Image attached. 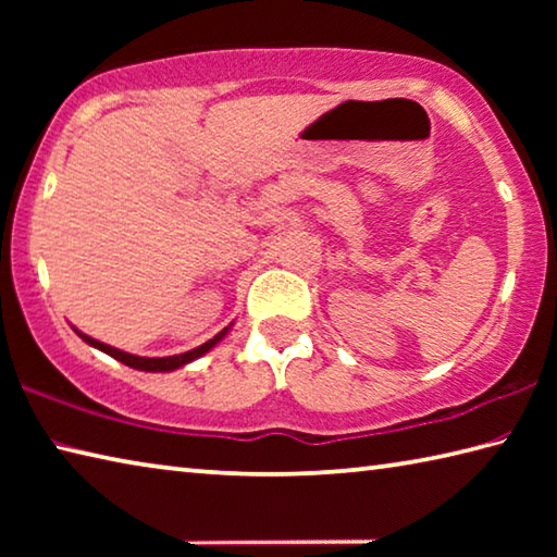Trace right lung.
<instances>
[{
  "label": "right lung",
  "mask_w": 557,
  "mask_h": 557,
  "mask_svg": "<svg viewBox=\"0 0 557 557\" xmlns=\"http://www.w3.org/2000/svg\"><path fill=\"white\" fill-rule=\"evenodd\" d=\"M228 329H231V326H225L223 332H219V334H215L213 338H209V342H206V344L191 348V351H186V354H176V356H164V358H147V356H135V354L120 351V348L102 344V342H98V338H92V336H88V334L78 332V329H75V334H78V336L83 338V342L90 344L92 348H100L102 354H108V356H112V358H117L120 363L129 366V369L147 371V373H166V371H176V369H182V366L196 361V358H201L203 354H209L211 348H213L215 344H219L225 334H228Z\"/></svg>",
  "instance_id": "add662e5"
}]
</instances>
